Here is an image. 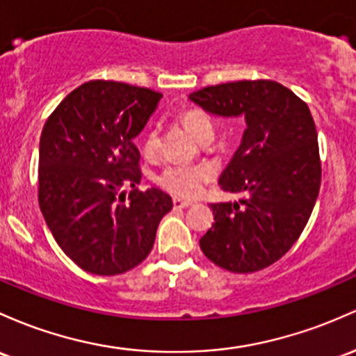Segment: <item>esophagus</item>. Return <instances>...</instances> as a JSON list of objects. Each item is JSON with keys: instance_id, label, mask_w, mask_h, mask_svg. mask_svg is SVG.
I'll return each mask as SVG.
<instances>
[{"instance_id": "1", "label": "esophagus", "mask_w": 356, "mask_h": 356, "mask_svg": "<svg viewBox=\"0 0 356 356\" xmlns=\"http://www.w3.org/2000/svg\"><path fill=\"white\" fill-rule=\"evenodd\" d=\"M172 202H174L175 209H186V208H189V206H193V202L182 201V199H179V197H175Z\"/></svg>"}]
</instances>
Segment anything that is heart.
<instances>
[{
    "label": "heart",
    "mask_w": 356,
    "mask_h": 356,
    "mask_svg": "<svg viewBox=\"0 0 356 356\" xmlns=\"http://www.w3.org/2000/svg\"><path fill=\"white\" fill-rule=\"evenodd\" d=\"M184 128L194 138L202 140L213 136V123L209 116L201 109H186L181 115ZM160 136L157 128H148L142 138L143 154L154 157L159 152ZM213 177V170L204 165H170L159 175V184L177 197L194 199L204 191V187Z\"/></svg>",
    "instance_id": "obj_1"
}]
</instances>
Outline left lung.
I'll return each mask as SVG.
<instances>
[{
  "label": "left lung",
  "instance_id": "left-lung-1",
  "mask_svg": "<svg viewBox=\"0 0 356 356\" xmlns=\"http://www.w3.org/2000/svg\"><path fill=\"white\" fill-rule=\"evenodd\" d=\"M206 113L243 116L241 143L220 175L238 202L211 204L213 226L199 247L218 267L250 273L284 257L307 225L321 186L318 134L309 108L275 81H236L199 89Z\"/></svg>",
  "mask_w": 356,
  "mask_h": 356
}]
</instances>
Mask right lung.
<instances>
[{
  "instance_id": "obj_1",
  "label": "right lung",
  "mask_w": 356,
  "mask_h": 356,
  "mask_svg": "<svg viewBox=\"0 0 356 356\" xmlns=\"http://www.w3.org/2000/svg\"><path fill=\"white\" fill-rule=\"evenodd\" d=\"M160 92L115 81H89L45 121L38 150V204L57 245L81 268L118 275L142 264L172 197L138 191L134 140ZM124 186L132 191L126 196Z\"/></svg>"
}]
</instances>
